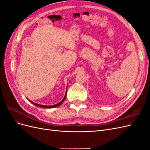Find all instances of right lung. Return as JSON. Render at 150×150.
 Instances as JSON below:
<instances>
[{
  "label": "right lung",
  "instance_id": "obj_1",
  "mask_svg": "<svg viewBox=\"0 0 150 150\" xmlns=\"http://www.w3.org/2000/svg\"><path fill=\"white\" fill-rule=\"evenodd\" d=\"M67 88H66V94H65V96H64V98L62 99V100L61 101H60L59 103H58L57 104H54V105H50V106H46V105H42V104H36V103H34V102H33V101H31L30 100H29V99H28V100L31 103H33V104H34L35 106H38V107H42V108H56V107H58V106H59L60 105H61V104H62V103L64 101V100H65V99H66V95H67Z\"/></svg>",
  "mask_w": 150,
  "mask_h": 150
}]
</instances>
